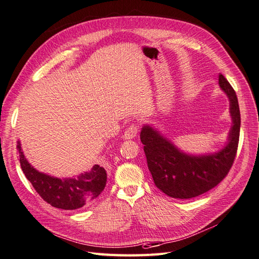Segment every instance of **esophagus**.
<instances>
[{
    "label": "esophagus",
    "instance_id": "1",
    "mask_svg": "<svg viewBox=\"0 0 259 259\" xmlns=\"http://www.w3.org/2000/svg\"><path fill=\"white\" fill-rule=\"evenodd\" d=\"M138 132H139V128L137 124H131V126L129 128H127L126 131H124L122 139L123 140H131V139L137 137Z\"/></svg>",
    "mask_w": 259,
    "mask_h": 259
}]
</instances>
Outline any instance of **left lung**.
<instances>
[{"instance_id": "1", "label": "left lung", "mask_w": 259, "mask_h": 259, "mask_svg": "<svg viewBox=\"0 0 259 259\" xmlns=\"http://www.w3.org/2000/svg\"><path fill=\"white\" fill-rule=\"evenodd\" d=\"M219 85L229 100L232 127L223 148L205 155H191L180 150L151 124L141 130L148 169L158 189L167 196L188 199L206 193L218 186L231 169L240 135V110L237 95L223 74Z\"/></svg>"}]
</instances>
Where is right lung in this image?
I'll list each match as a JSON object with an SVG mask.
<instances>
[{"label": "right lung", "mask_w": 259, "mask_h": 259, "mask_svg": "<svg viewBox=\"0 0 259 259\" xmlns=\"http://www.w3.org/2000/svg\"><path fill=\"white\" fill-rule=\"evenodd\" d=\"M17 149L25 177L45 202L55 208L64 210L82 208L97 198L107 185V170L98 164L76 178H57L41 173L31 165L23 154L20 141H17Z\"/></svg>", "instance_id": "1"}]
</instances>
